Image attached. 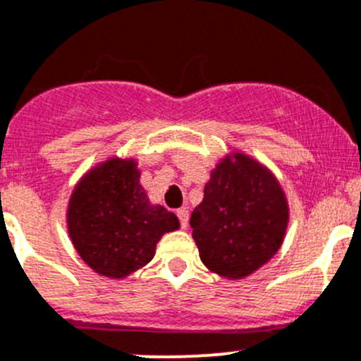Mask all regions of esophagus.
Returning <instances> with one entry per match:
<instances>
[{
    "label": "esophagus",
    "instance_id": "1",
    "mask_svg": "<svg viewBox=\"0 0 361 361\" xmlns=\"http://www.w3.org/2000/svg\"><path fill=\"white\" fill-rule=\"evenodd\" d=\"M176 216H178V219H180L181 228H187V226H188V211L185 209V207H183V209H178Z\"/></svg>",
    "mask_w": 361,
    "mask_h": 361
}]
</instances>
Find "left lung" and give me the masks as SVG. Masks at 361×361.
Here are the masks:
<instances>
[{
	"label": "left lung",
	"instance_id": "obj_1",
	"mask_svg": "<svg viewBox=\"0 0 361 361\" xmlns=\"http://www.w3.org/2000/svg\"><path fill=\"white\" fill-rule=\"evenodd\" d=\"M289 207L279 181L244 154L216 166L190 216L202 263L226 279H244L282 245Z\"/></svg>",
	"mask_w": 361,
	"mask_h": 361
}]
</instances>
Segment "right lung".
I'll use <instances>...</instances> for the list:
<instances>
[{
  "mask_svg": "<svg viewBox=\"0 0 361 361\" xmlns=\"http://www.w3.org/2000/svg\"><path fill=\"white\" fill-rule=\"evenodd\" d=\"M67 225L85 263L111 279L145 267L159 238L180 228L173 212L149 202L133 159H111L79 181L71 197Z\"/></svg>",
  "mask_w": 361,
  "mask_h": 361,
  "instance_id": "obj_1",
  "label": "right lung"
}]
</instances>
